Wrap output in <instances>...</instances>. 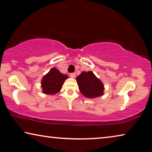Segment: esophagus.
I'll return each mask as SVG.
<instances>
[{"mask_svg": "<svg viewBox=\"0 0 152 152\" xmlns=\"http://www.w3.org/2000/svg\"><path fill=\"white\" fill-rule=\"evenodd\" d=\"M70 77H72V78H76V73H71L70 74Z\"/></svg>", "mask_w": 152, "mask_h": 152, "instance_id": "esophagus-1", "label": "esophagus"}]
</instances>
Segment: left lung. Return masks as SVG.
<instances>
[{"instance_id":"obj_1","label":"left lung","mask_w":152,"mask_h":152,"mask_svg":"<svg viewBox=\"0 0 152 152\" xmlns=\"http://www.w3.org/2000/svg\"><path fill=\"white\" fill-rule=\"evenodd\" d=\"M81 93L88 99H94L104 94V85L92 71L82 72L76 78Z\"/></svg>"}]
</instances>
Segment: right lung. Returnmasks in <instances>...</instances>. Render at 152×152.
I'll list each match as a JSON object with an SVG mask.
<instances>
[{"mask_svg":"<svg viewBox=\"0 0 152 152\" xmlns=\"http://www.w3.org/2000/svg\"><path fill=\"white\" fill-rule=\"evenodd\" d=\"M68 76L61 74L58 69L52 68L48 74L43 76L41 82L42 92L46 94H55L60 91L61 87Z\"/></svg>","mask_w":152,"mask_h":152,"instance_id":"1","label":"right lung"}]
</instances>
